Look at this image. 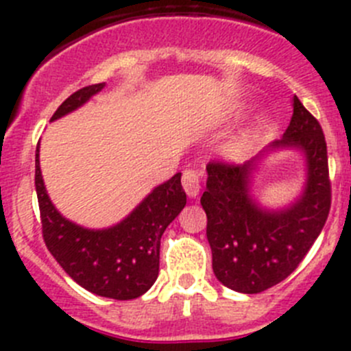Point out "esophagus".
<instances>
[{"label":"esophagus","mask_w":351,"mask_h":351,"mask_svg":"<svg viewBox=\"0 0 351 351\" xmlns=\"http://www.w3.org/2000/svg\"><path fill=\"white\" fill-rule=\"evenodd\" d=\"M182 183L183 189H185V192L189 193L190 197H197L198 192H200V173H198L197 169L186 168L185 171H183Z\"/></svg>","instance_id":"1"}]
</instances>
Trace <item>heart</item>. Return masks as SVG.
<instances>
[{"mask_svg":"<svg viewBox=\"0 0 351 351\" xmlns=\"http://www.w3.org/2000/svg\"><path fill=\"white\" fill-rule=\"evenodd\" d=\"M247 144H250V137L247 136H241L238 139L232 141L231 144L228 146V156L229 158H239V156L244 154V151L247 149Z\"/></svg>","mask_w":351,"mask_h":351,"instance_id":"b5f03b06","label":"heart"}]
</instances>
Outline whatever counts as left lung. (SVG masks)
<instances>
[{"mask_svg": "<svg viewBox=\"0 0 351 351\" xmlns=\"http://www.w3.org/2000/svg\"><path fill=\"white\" fill-rule=\"evenodd\" d=\"M300 147L307 159L302 197L285 210L258 207L247 192L253 161L207 165V190L200 204L207 214L212 268L222 285L260 293L285 280L311 250L331 208V180L323 129L316 117L293 97V113L284 137L271 149Z\"/></svg>", "mask_w": 351, "mask_h": 351, "instance_id": "obj_1", "label": "left lung"}]
</instances>
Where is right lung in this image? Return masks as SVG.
Segmentation results:
<instances>
[{
    "label": "right lung",
    "mask_w": 351,
    "mask_h": 351,
    "mask_svg": "<svg viewBox=\"0 0 351 351\" xmlns=\"http://www.w3.org/2000/svg\"><path fill=\"white\" fill-rule=\"evenodd\" d=\"M104 86L105 83H98L74 91L51 120L86 104ZM35 190L45 246L76 284L97 295L117 300L136 299L151 289L158 278L162 232L186 204L182 173L156 186L120 224L101 231L73 224L56 210L42 182L38 144Z\"/></svg>",
    "instance_id": "right-lung-1"
}]
</instances>
